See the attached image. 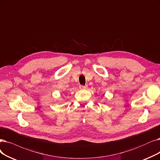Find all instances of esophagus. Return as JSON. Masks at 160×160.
<instances>
[{"instance_id": "34e87169", "label": "esophagus", "mask_w": 160, "mask_h": 160, "mask_svg": "<svg viewBox=\"0 0 160 160\" xmlns=\"http://www.w3.org/2000/svg\"><path fill=\"white\" fill-rule=\"evenodd\" d=\"M88 87L87 85H80L79 88L81 89V90H84V89H87Z\"/></svg>"}]
</instances>
